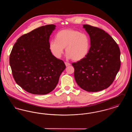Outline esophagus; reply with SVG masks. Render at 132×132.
Instances as JSON below:
<instances>
[{
  "label": "esophagus",
  "instance_id": "obj_1",
  "mask_svg": "<svg viewBox=\"0 0 132 132\" xmlns=\"http://www.w3.org/2000/svg\"><path fill=\"white\" fill-rule=\"evenodd\" d=\"M65 64L66 66H70V63H68V62H65Z\"/></svg>",
  "mask_w": 132,
  "mask_h": 132
}]
</instances>
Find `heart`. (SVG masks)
Here are the masks:
<instances>
[{"label": "heart", "instance_id": "1", "mask_svg": "<svg viewBox=\"0 0 132 132\" xmlns=\"http://www.w3.org/2000/svg\"><path fill=\"white\" fill-rule=\"evenodd\" d=\"M66 47V56L74 61H80L87 56L90 48V40L84 33L73 29H65L58 31L56 40L50 43V50L54 56L61 58Z\"/></svg>", "mask_w": 132, "mask_h": 132}]
</instances>
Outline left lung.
I'll list each match as a JSON object with an SVG mask.
<instances>
[{"mask_svg":"<svg viewBox=\"0 0 132 132\" xmlns=\"http://www.w3.org/2000/svg\"><path fill=\"white\" fill-rule=\"evenodd\" d=\"M83 28L89 36L90 47L87 56L72 64L78 86L89 92L108 88L113 82L121 65L119 47L103 30L88 25Z\"/></svg>","mask_w":132,"mask_h":132,"instance_id":"left-lung-1","label":"left lung"}]
</instances>
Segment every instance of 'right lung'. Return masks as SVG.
<instances>
[{"mask_svg":"<svg viewBox=\"0 0 132 132\" xmlns=\"http://www.w3.org/2000/svg\"><path fill=\"white\" fill-rule=\"evenodd\" d=\"M55 25L40 27L17 40L9 57L16 82L26 92L43 95L52 92L66 68L50 50L49 39Z\"/></svg>","mask_w":132,"mask_h":132,"instance_id":"1","label":"right lung"}]
</instances>
